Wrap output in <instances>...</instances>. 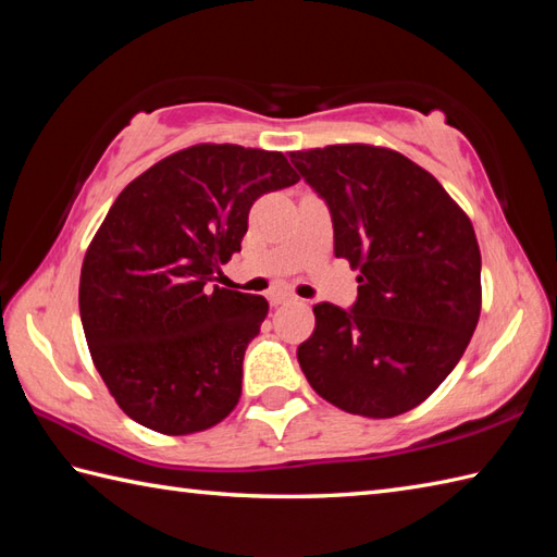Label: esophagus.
<instances>
[{
    "mask_svg": "<svg viewBox=\"0 0 557 557\" xmlns=\"http://www.w3.org/2000/svg\"><path fill=\"white\" fill-rule=\"evenodd\" d=\"M294 299V294H287V292H275V294H270V306H282V304H292Z\"/></svg>",
    "mask_w": 557,
    "mask_h": 557,
    "instance_id": "34e87169",
    "label": "esophagus"
}]
</instances>
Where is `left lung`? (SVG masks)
I'll return each instance as SVG.
<instances>
[{
	"instance_id": "obj_1",
	"label": "left lung",
	"mask_w": 557,
	"mask_h": 557,
	"mask_svg": "<svg viewBox=\"0 0 557 557\" xmlns=\"http://www.w3.org/2000/svg\"><path fill=\"white\" fill-rule=\"evenodd\" d=\"M321 196L335 256L359 270L349 311L313 306L299 366L342 411L389 419L429 399L465 354L481 313L474 227L431 172L397 150L347 144L294 150Z\"/></svg>"
}]
</instances>
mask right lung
Masks as SVG:
<instances>
[{"label":"right lung","mask_w":557,"mask_h":557,"mask_svg":"<svg viewBox=\"0 0 557 557\" xmlns=\"http://www.w3.org/2000/svg\"><path fill=\"white\" fill-rule=\"evenodd\" d=\"M297 182L282 152L198 144L116 196L83 258L78 309L92 363L128 419L188 435L230 417L268 301L208 285L242 251L253 200Z\"/></svg>","instance_id":"right-lung-1"}]
</instances>
